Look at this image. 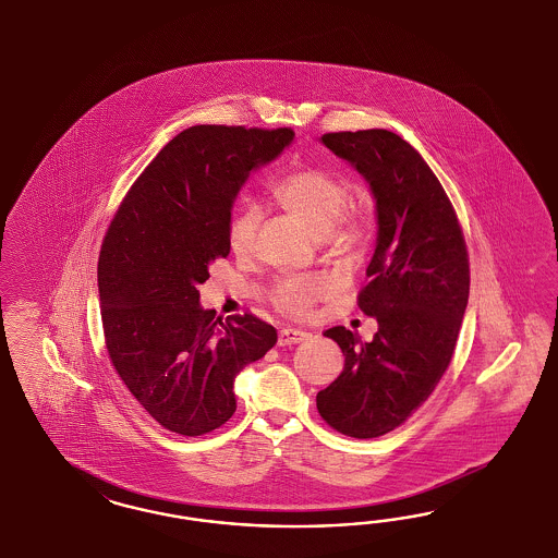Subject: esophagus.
<instances>
[{"instance_id": "obj_1", "label": "esophagus", "mask_w": 558, "mask_h": 558, "mask_svg": "<svg viewBox=\"0 0 558 558\" xmlns=\"http://www.w3.org/2000/svg\"><path fill=\"white\" fill-rule=\"evenodd\" d=\"M308 338H311V333L301 331V329H282L278 336V345H294V343H301Z\"/></svg>"}]
</instances>
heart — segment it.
Masks as SVG:
<instances>
[{"label": "heart", "instance_id": "b5f03b06", "mask_svg": "<svg viewBox=\"0 0 558 558\" xmlns=\"http://www.w3.org/2000/svg\"><path fill=\"white\" fill-rule=\"evenodd\" d=\"M276 201L292 217L303 222L317 236H327L339 254H352L362 243L364 225L355 215L345 213L350 204L348 184L323 169L303 168L290 171L276 186ZM259 213L254 206H241L233 213L227 229L229 247L235 254H247L254 247ZM331 282L319 276H288L271 290V303L290 315H306L323 299Z\"/></svg>", "mask_w": 558, "mask_h": 558}]
</instances>
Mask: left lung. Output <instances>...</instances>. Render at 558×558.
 <instances>
[{
    "label": "left lung",
    "mask_w": 558,
    "mask_h": 558,
    "mask_svg": "<svg viewBox=\"0 0 558 558\" xmlns=\"http://www.w3.org/2000/svg\"><path fill=\"white\" fill-rule=\"evenodd\" d=\"M322 143L376 201V250L357 306L378 331L371 341L345 327L325 331L345 364L317 392V409L343 436L378 438L427 401L452 360L469 303V254L438 178L401 136L371 129L327 133Z\"/></svg>",
    "instance_id": "obj_1"
}]
</instances>
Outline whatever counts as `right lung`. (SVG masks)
<instances>
[{
  "instance_id": "right-lung-1",
  "label": "right lung",
  "mask_w": 558,
  "mask_h": 558,
  "mask_svg": "<svg viewBox=\"0 0 558 558\" xmlns=\"http://www.w3.org/2000/svg\"><path fill=\"white\" fill-rule=\"evenodd\" d=\"M292 138L290 129L190 126L136 178L104 236L98 290L108 355L143 409L180 436L229 422L236 374L278 339L252 313L222 322L201 306L198 287L231 252L239 190Z\"/></svg>"
}]
</instances>
